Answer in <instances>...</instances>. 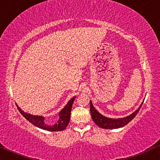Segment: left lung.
<instances>
[{
    "instance_id": "obj_1",
    "label": "left lung",
    "mask_w": 160,
    "mask_h": 160,
    "mask_svg": "<svg viewBox=\"0 0 160 160\" xmlns=\"http://www.w3.org/2000/svg\"><path fill=\"white\" fill-rule=\"evenodd\" d=\"M142 104L143 103L140 105V106L138 108V109H137L134 112H133L132 114L126 116V117L111 118L106 117V116H104L103 115L100 113L94 108L92 102L90 101V113H91L92 120H93L95 124L98 126L99 127L105 128V129H113V128H121L123 126H126V124H128L137 116L138 112L139 111L140 108H141Z\"/></svg>"
}]
</instances>
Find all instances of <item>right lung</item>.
Returning <instances> with one entry per match:
<instances>
[{
    "label": "right lung",
    "mask_w": 160,
    "mask_h": 160,
    "mask_svg": "<svg viewBox=\"0 0 160 160\" xmlns=\"http://www.w3.org/2000/svg\"><path fill=\"white\" fill-rule=\"evenodd\" d=\"M76 97H73L71 98L68 103L65 105V106L59 112L58 116L59 119L57 120V122L53 125H48L45 123V118L42 116H37L32 115V114L27 113L19 108L18 106L16 104V106L20 111V113L22 114L23 117L32 124L37 126L38 128H42V129L50 131V132H59V131L65 130L67 126H68L70 120V114L71 110H72V107L73 102L75 101Z\"/></svg>",
    "instance_id": "right-lung-1"
}]
</instances>
